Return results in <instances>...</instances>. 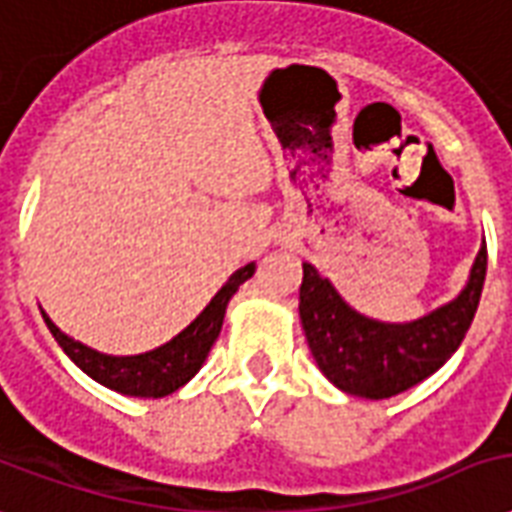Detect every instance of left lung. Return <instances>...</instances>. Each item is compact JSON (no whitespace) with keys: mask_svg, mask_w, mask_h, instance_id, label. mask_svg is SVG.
Segmentation results:
<instances>
[{"mask_svg":"<svg viewBox=\"0 0 512 512\" xmlns=\"http://www.w3.org/2000/svg\"><path fill=\"white\" fill-rule=\"evenodd\" d=\"M488 252L480 246L469 282L450 304L412 323H380L355 312L317 268L304 263L301 325L320 372L350 396L391 399L437 372L464 342L486 282Z\"/></svg>","mask_w":512,"mask_h":512,"instance_id":"1","label":"left lung"}]
</instances>
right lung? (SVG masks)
Here are the masks:
<instances>
[{
  "label": "right lung",
  "mask_w": 512,
  "mask_h": 512,
  "mask_svg": "<svg viewBox=\"0 0 512 512\" xmlns=\"http://www.w3.org/2000/svg\"><path fill=\"white\" fill-rule=\"evenodd\" d=\"M252 274H255V263L238 268L236 274L222 285V290L211 298V304L179 336H173L168 344H162L157 350L140 352V355H105V352H97L92 347H86V344L70 339L67 333H62L51 323V317L45 312L43 320L48 325V331L54 333L59 347L70 355V361L81 372L89 374L92 380L111 388V391L124 393V396L162 399L168 393L179 391L181 385H187L198 374V369L206 361L208 350H211V344L217 342L219 331H222L227 301Z\"/></svg>",
  "instance_id": "add662e5"
}]
</instances>
